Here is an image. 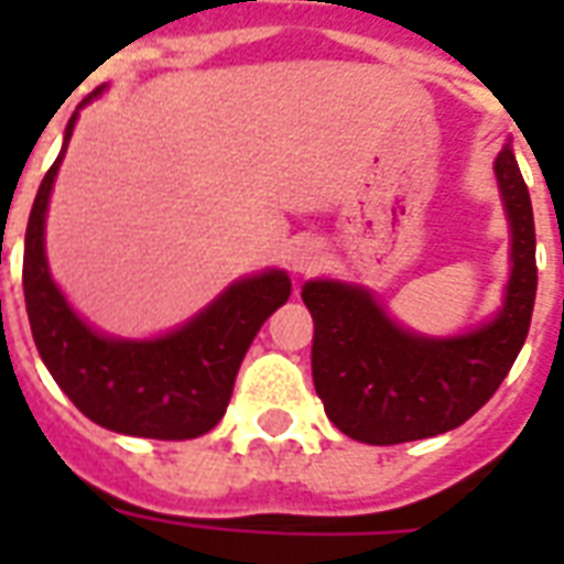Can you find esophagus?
Here are the masks:
<instances>
[{
	"label": "esophagus",
	"instance_id": "34e87169",
	"mask_svg": "<svg viewBox=\"0 0 564 564\" xmlns=\"http://www.w3.org/2000/svg\"><path fill=\"white\" fill-rule=\"evenodd\" d=\"M322 246H318L316 239H301L295 242L290 251V265L295 269L299 274H310L316 272L318 265H322Z\"/></svg>",
	"mask_w": 564,
	"mask_h": 564
}]
</instances>
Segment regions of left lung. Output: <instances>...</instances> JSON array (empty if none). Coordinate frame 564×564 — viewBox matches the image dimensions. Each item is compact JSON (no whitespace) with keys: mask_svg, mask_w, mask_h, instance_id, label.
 Masks as SVG:
<instances>
[{"mask_svg":"<svg viewBox=\"0 0 564 564\" xmlns=\"http://www.w3.org/2000/svg\"><path fill=\"white\" fill-rule=\"evenodd\" d=\"M509 221V281L495 316L456 336L398 325L360 283L301 286L313 316V383L327 419L366 445H398L459 427L498 392L524 348L535 304V225L512 145L495 158Z\"/></svg>","mask_w":564,"mask_h":564,"instance_id":"1","label":"left lung"}]
</instances>
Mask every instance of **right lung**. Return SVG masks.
<instances>
[{
  "label": "right lung",
  "instance_id": "add662e5",
  "mask_svg": "<svg viewBox=\"0 0 564 564\" xmlns=\"http://www.w3.org/2000/svg\"><path fill=\"white\" fill-rule=\"evenodd\" d=\"M101 93L105 87L87 96L78 110ZM78 110L66 122L61 154L40 184L25 228L22 290L34 345L66 398L99 427L170 442L202 436L228 410L239 362L257 330L290 299V274L283 269L246 274L184 325L152 339H122L87 325L46 260L48 198Z\"/></svg>",
  "mask_w": 564,
  "mask_h": 564
}]
</instances>
